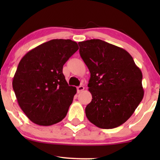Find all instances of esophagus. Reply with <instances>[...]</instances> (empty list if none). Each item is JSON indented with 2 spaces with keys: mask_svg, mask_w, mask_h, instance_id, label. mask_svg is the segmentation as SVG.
Masks as SVG:
<instances>
[{
  "mask_svg": "<svg viewBox=\"0 0 160 160\" xmlns=\"http://www.w3.org/2000/svg\"><path fill=\"white\" fill-rule=\"evenodd\" d=\"M84 87H83V86H82V85H81V86H79V87H77V92H78V93H80V92H82L84 90Z\"/></svg>",
  "mask_w": 160,
  "mask_h": 160,
  "instance_id": "34e87169",
  "label": "esophagus"
}]
</instances>
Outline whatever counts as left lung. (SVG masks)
I'll list each match as a JSON object with an SVG mask.
<instances>
[{
	"label": "left lung",
	"instance_id": "1",
	"mask_svg": "<svg viewBox=\"0 0 160 160\" xmlns=\"http://www.w3.org/2000/svg\"><path fill=\"white\" fill-rule=\"evenodd\" d=\"M92 96L85 108L89 121L102 129L124 124L143 98L142 72L126 50L100 39L78 42Z\"/></svg>",
	"mask_w": 160,
	"mask_h": 160
}]
</instances>
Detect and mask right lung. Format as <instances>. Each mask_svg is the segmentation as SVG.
Wrapping results in <instances>:
<instances>
[{"label":"right lung","mask_w":160,"mask_h":160,"mask_svg":"<svg viewBox=\"0 0 160 160\" xmlns=\"http://www.w3.org/2000/svg\"><path fill=\"white\" fill-rule=\"evenodd\" d=\"M78 49L75 41L53 39L22 58L13 78V89L19 106L33 123L49 126L65 117L76 88L68 84L62 68Z\"/></svg>","instance_id":"add662e5"}]
</instances>
